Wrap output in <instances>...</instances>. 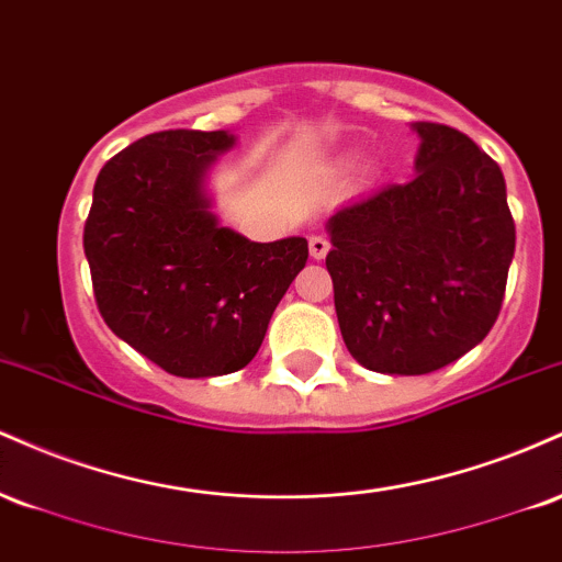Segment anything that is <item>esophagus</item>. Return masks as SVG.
<instances>
[{
	"instance_id": "esophagus-1",
	"label": "esophagus",
	"mask_w": 562,
	"mask_h": 562,
	"mask_svg": "<svg viewBox=\"0 0 562 562\" xmlns=\"http://www.w3.org/2000/svg\"><path fill=\"white\" fill-rule=\"evenodd\" d=\"M327 250H330V240L322 235H312L308 237V254H312V259L322 261L327 256Z\"/></svg>"
}]
</instances>
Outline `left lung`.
Here are the masks:
<instances>
[{"mask_svg": "<svg viewBox=\"0 0 562 562\" xmlns=\"http://www.w3.org/2000/svg\"><path fill=\"white\" fill-rule=\"evenodd\" d=\"M415 132V179L327 222L340 335L359 364L389 375H425L479 346L515 254L499 166L457 128L420 121Z\"/></svg>", "mask_w": 562, "mask_h": 562, "instance_id": "left-lung-1", "label": "left lung"}]
</instances>
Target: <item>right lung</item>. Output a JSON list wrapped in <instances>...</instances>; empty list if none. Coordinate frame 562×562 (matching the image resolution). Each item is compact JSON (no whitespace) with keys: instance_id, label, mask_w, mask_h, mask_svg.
<instances>
[{"instance_id":"right-lung-1","label":"right lung","mask_w":562,"mask_h":562,"mask_svg":"<svg viewBox=\"0 0 562 562\" xmlns=\"http://www.w3.org/2000/svg\"><path fill=\"white\" fill-rule=\"evenodd\" d=\"M232 145L198 128L132 142L102 166L83 224L105 325L177 378L243 370L308 259L306 237L254 243L211 214L205 171Z\"/></svg>"}]
</instances>
